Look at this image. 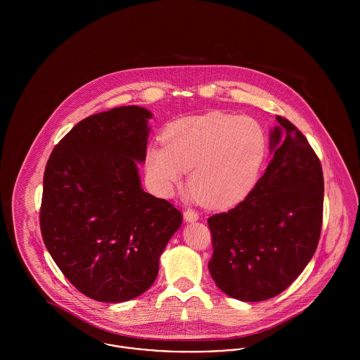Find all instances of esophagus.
Returning <instances> with one entry per match:
<instances>
[{
    "instance_id": "34e87169",
    "label": "esophagus",
    "mask_w": 360,
    "mask_h": 360,
    "mask_svg": "<svg viewBox=\"0 0 360 360\" xmlns=\"http://www.w3.org/2000/svg\"><path fill=\"white\" fill-rule=\"evenodd\" d=\"M198 219H200V214H198L195 210L187 209V210L184 212V220H186L187 223H194V221H197Z\"/></svg>"
}]
</instances>
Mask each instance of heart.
<instances>
[{
	"instance_id": "b5f03b06",
	"label": "heart",
	"mask_w": 360,
	"mask_h": 360,
	"mask_svg": "<svg viewBox=\"0 0 360 360\" xmlns=\"http://www.w3.org/2000/svg\"><path fill=\"white\" fill-rule=\"evenodd\" d=\"M165 146H151L146 167L151 183L165 195L190 170L191 193L212 207L243 201L254 188L267 139L260 123L248 116L209 112L174 122Z\"/></svg>"
}]
</instances>
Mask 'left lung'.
<instances>
[{
    "label": "left lung",
    "mask_w": 360,
    "mask_h": 360,
    "mask_svg": "<svg viewBox=\"0 0 360 360\" xmlns=\"http://www.w3.org/2000/svg\"><path fill=\"white\" fill-rule=\"evenodd\" d=\"M273 159L247 198L207 219L209 271L229 297L259 302L283 292L313 257L323 221L324 180L305 136L276 116Z\"/></svg>",
    "instance_id": "8db88e82"
}]
</instances>
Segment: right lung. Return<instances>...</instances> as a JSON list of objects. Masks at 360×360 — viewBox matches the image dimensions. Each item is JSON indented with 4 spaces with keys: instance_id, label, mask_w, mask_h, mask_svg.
I'll use <instances>...</instances> for the list:
<instances>
[{
    "instance_id": "right-lung-1",
    "label": "right lung",
    "mask_w": 360,
    "mask_h": 360,
    "mask_svg": "<svg viewBox=\"0 0 360 360\" xmlns=\"http://www.w3.org/2000/svg\"><path fill=\"white\" fill-rule=\"evenodd\" d=\"M153 113L119 106L79 122L53 148L40 226L65 277L86 297L126 302L153 284L159 257L183 221L141 187Z\"/></svg>"
}]
</instances>
